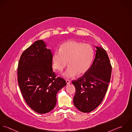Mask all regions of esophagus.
Masks as SVG:
<instances>
[{
    "instance_id": "esophagus-1",
    "label": "esophagus",
    "mask_w": 132,
    "mask_h": 132,
    "mask_svg": "<svg viewBox=\"0 0 132 132\" xmlns=\"http://www.w3.org/2000/svg\"><path fill=\"white\" fill-rule=\"evenodd\" d=\"M66 83H67V84H69L70 83V81L69 79H66Z\"/></svg>"
}]
</instances>
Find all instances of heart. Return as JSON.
Instances as JSON below:
<instances>
[{"instance_id":"heart-1","label":"heart","mask_w":132,"mask_h":132,"mask_svg":"<svg viewBox=\"0 0 132 132\" xmlns=\"http://www.w3.org/2000/svg\"><path fill=\"white\" fill-rule=\"evenodd\" d=\"M94 51L90 44L76 41L63 43L59 51L53 55V68L62 71L69 65L63 75L68 78L75 77L77 73L81 75L87 72L92 62Z\"/></svg>"}]
</instances>
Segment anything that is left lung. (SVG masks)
I'll return each mask as SVG.
<instances>
[{
    "label": "left lung",
    "instance_id": "left-lung-1",
    "mask_svg": "<svg viewBox=\"0 0 132 132\" xmlns=\"http://www.w3.org/2000/svg\"><path fill=\"white\" fill-rule=\"evenodd\" d=\"M95 57L85 74L72 81L76 92L73 104L80 111L89 113L102 102L111 79L112 66L105 50L96 47Z\"/></svg>",
    "mask_w": 132,
    "mask_h": 132
}]
</instances>
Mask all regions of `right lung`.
<instances>
[{
    "label": "right lung",
    "mask_w": 132,
    "mask_h": 132,
    "mask_svg": "<svg viewBox=\"0 0 132 132\" xmlns=\"http://www.w3.org/2000/svg\"><path fill=\"white\" fill-rule=\"evenodd\" d=\"M42 40L36 41L22 53L18 67V82L23 98L36 112L45 114L56 103V94L66 85L52 68L53 54Z\"/></svg>",
    "instance_id": "1"
}]
</instances>
